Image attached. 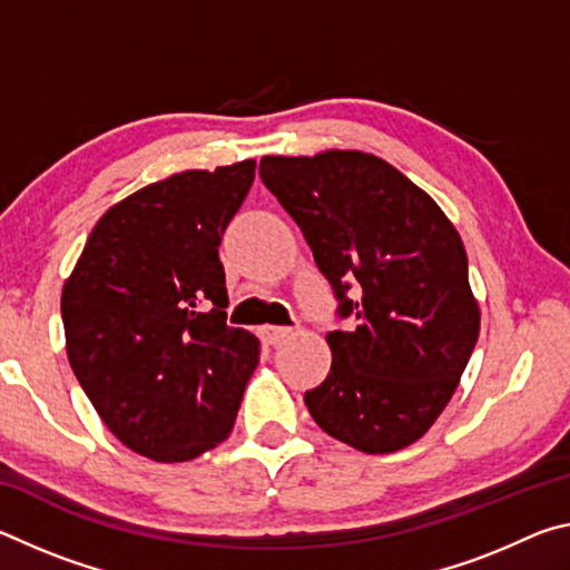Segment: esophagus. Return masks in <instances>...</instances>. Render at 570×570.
<instances>
[{"mask_svg": "<svg viewBox=\"0 0 570 570\" xmlns=\"http://www.w3.org/2000/svg\"><path fill=\"white\" fill-rule=\"evenodd\" d=\"M262 334L268 344H278V342H284L286 336H292L294 330L292 326H264Z\"/></svg>", "mask_w": 570, "mask_h": 570, "instance_id": "obj_1", "label": "esophagus"}]
</instances>
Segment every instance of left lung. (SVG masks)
I'll return each mask as SVG.
<instances>
[{
	"label": "left lung",
	"instance_id": "obj_1",
	"mask_svg": "<svg viewBox=\"0 0 570 570\" xmlns=\"http://www.w3.org/2000/svg\"><path fill=\"white\" fill-rule=\"evenodd\" d=\"M258 176L302 228L340 320L352 316L350 330L326 334L332 370L304 394L314 422L370 455L412 445L455 394L478 342L460 234L370 153L266 156Z\"/></svg>",
	"mask_w": 570,
	"mask_h": 570
}]
</instances>
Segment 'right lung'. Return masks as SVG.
Segmentation results:
<instances>
[{"label":"right lung","mask_w":570,"mask_h":570,"mask_svg":"<svg viewBox=\"0 0 570 570\" xmlns=\"http://www.w3.org/2000/svg\"><path fill=\"white\" fill-rule=\"evenodd\" d=\"M256 160L176 173L92 228L62 288L67 356L125 448L186 462L234 430L258 340L226 324L218 246Z\"/></svg>","instance_id":"obj_1"}]
</instances>
